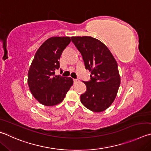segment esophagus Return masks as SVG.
I'll list each match as a JSON object with an SVG mask.
<instances>
[{
	"mask_svg": "<svg viewBox=\"0 0 151 151\" xmlns=\"http://www.w3.org/2000/svg\"><path fill=\"white\" fill-rule=\"evenodd\" d=\"M73 82H74V83H75V84L78 83L79 82V80H78V79H73Z\"/></svg>",
	"mask_w": 151,
	"mask_h": 151,
	"instance_id": "1",
	"label": "esophagus"
}]
</instances>
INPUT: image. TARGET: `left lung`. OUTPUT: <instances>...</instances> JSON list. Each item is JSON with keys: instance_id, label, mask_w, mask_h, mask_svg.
I'll list each match as a JSON object with an SVG mask.
<instances>
[{"instance_id": "obj_1", "label": "left lung", "mask_w": 151, "mask_h": 151, "mask_svg": "<svg viewBox=\"0 0 151 151\" xmlns=\"http://www.w3.org/2000/svg\"><path fill=\"white\" fill-rule=\"evenodd\" d=\"M71 40L83 56L86 69L91 72L90 81H83L86 91L81 96V102L92 111L106 110L114 102L121 83L116 59L96 38L76 36Z\"/></svg>"}]
</instances>
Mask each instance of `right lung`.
<instances>
[{
  "mask_svg": "<svg viewBox=\"0 0 151 151\" xmlns=\"http://www.w3.org/2000/svg\"><path fill=\"white\" fill-rule=\"evenodd\" d=\"M70 42V37H50L35 54L28 70V83L32 95L43 105L61 103L73 84L70 77L55 75V70L60 67L63 51Z\"/></svg>",
  "mask_w": 151,
  "mask_h": 151,
  "instance_id": "right-lung-1",
  "label": "right lung"
}]
</instances>
